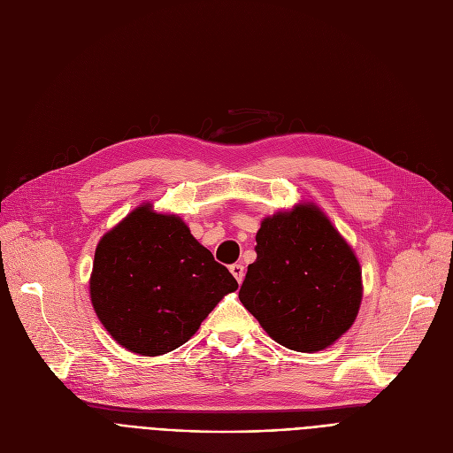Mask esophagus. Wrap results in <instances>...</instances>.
I'll list each match as a JSON object with an SVG mask.
<instances>
[{"mask_svg":"<svg viewBox=\"0 0 453 453\" xmlns=\"http://www.w3.org/2000/svg\"><path fill=\"white\" fill-rule=\"evenodd\" d=\"M229 272L233 273V277L236 279V282H239V284L244 280V266L242 265H231Z\"/></svg>","mask_w":453,"mask_h":453,"instance_id":"34e87169","label":"esophagus"}]
</instances>
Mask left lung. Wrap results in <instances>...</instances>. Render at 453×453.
Listing matches in <instances>:
<instances>
[{"label": "left lung", "instance_id": "left-lung-1", "mask_svg": "<svg viewBox=\"0 0 453 453\" xmlns=\"http://www.w3.org/2000/svg\"><path fill=\"white\" fill-rule=\"evenodd\" d=\"M257 258L239 299L279 345L318 352L356 321L362 266L343 234L314 202H299L260 222Z\"/></svg>", "mask_w": 453, "mask_h": 453}]
</instances>
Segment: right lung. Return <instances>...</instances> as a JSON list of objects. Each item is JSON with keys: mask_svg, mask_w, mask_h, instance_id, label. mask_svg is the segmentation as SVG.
Listing matches in <instances>:
<instances>
[{"mask_svg": "<svg viewBox=\"0 0 453 453\" xmlns=\"http://www.w3.org/2000/svg\"><path fill=\"white\" fill-rule=\"evenodd\" d=\"M239 288L178 214L141 203L106 231L89 275L93 311L130 352L161 356L193 338L224 296Z\"/></svg>", "mask_w": 453, "mask_h": 453, "instance_id": "add662e5", "label": "right lung"}]
</instances>
